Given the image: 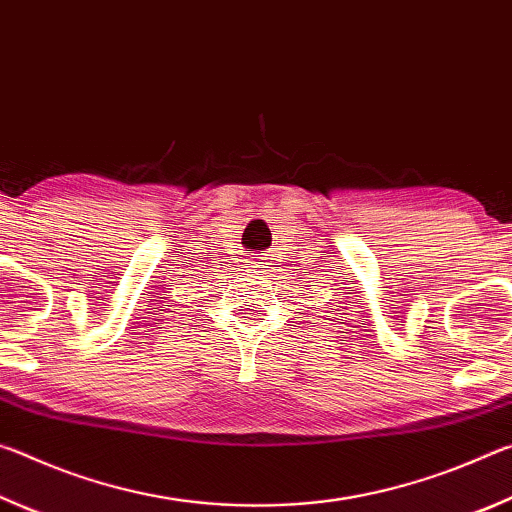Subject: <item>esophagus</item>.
I'll list each match as a JSON object with an SVG mask.
<instances>
[{
	"label": "esophagus",
	"instance_id": "esophagus-1",
	"mask_svg": "<svg viewBox=\"0 0 512 512\" xmlns=\"http://www.w3.org/2000/svg\"><path fill=\"white\" fill-rule=\"evenodd\" d=\"M255 268H262L264 271V268H268V266H264V262H255Z\"/></svg>",
	"mask_w": 512,
	"mask_h": 512
}]
</instances>
